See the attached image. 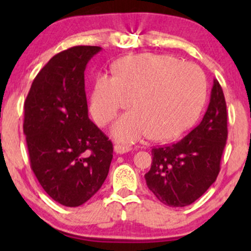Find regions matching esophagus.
<instances>
[{"mask_svg":"<svg viewBox=\"0 0 251 251\" xmlns=\"http://www.w3.org/2000/svg\"><path fill=\"white\" fill-rule=\"evenodd\" d=\"M131 151V148L129 146H126V145H122V144H117L116 146H114V152L116 153H126V152H129Z\"/></svg>","mask_w":251,"mask_h":251,"instance_id":"obj_1","label":"esophagus"}]
</instances>
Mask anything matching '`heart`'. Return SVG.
I'll use <instances>...</instances> for the list:
<instances>
[{"mask_svg": "<svg viewBox=\"0 0 251 251\" xmlns=\"http://www.w3.org/2000/svg\"><path fill=\"white\" fill-rule=\"evenodd\" d=\"M114 76L101 74L91 96V112L105 126L120 109L124 114L112 128L120 142L144 135L152 140L174 139L196 122L206 99V79L198 66L170 55L145 53L114 63Z\"/></svg>", "mask_w": 251, "mask_h": 251, "instance_id": "heart-1", "label": "heart"}]
</instances>
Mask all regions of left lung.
<instances>
[{
	"instance_id": "8db88e82",
	"label": "left lung",
	"mask_w": 251,
	"mask_h": 251,
	"mask_svg": "<svg viewBox=\"0 0 251 251\" xmlns=\"http://www.w3.org/2000/svg\"><path fill=\"white\" fill-rule=\"evenodd\" d=\"M227 113L223 89L214 80L203 119L188 135L171 145L152 149L148 188L172 208L190 205L214 184L227 138Z\"/></svg>"
}]
</instances>
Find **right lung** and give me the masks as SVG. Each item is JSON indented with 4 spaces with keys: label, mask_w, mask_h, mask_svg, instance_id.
Listing matches in <instances>:
<instances>
[{
    "label": "right lung",
    "mask_w": 251,
    "mask_h": 251,
    "mask_svg": "<svg viewBox=\"0 0 251 251\" xmlns=\"http://www.w3.org/2000/svg\"><path fill=\"white\" fill-rule=\"evenodd\" d=\"M100 50L75 46L54 55L25 101L31 170L54 201L71 208L97 194L113 158L111 140L89 120L85 92L86 66Z\"/></svg>",
    "instance_id": "add662e5"
}]
</instances>
